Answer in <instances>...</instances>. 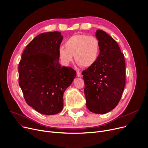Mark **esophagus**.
I'll list each match as a JSON object with an SVG mask.
<instances>
[{
	"label": "esophagus",
	"instance_id": "34e87169",
	"mask_svg": "<svg viewBox=\"0 0 148 148\" xmlns=\"http://www.w3.org/2000/svg\"><path fill=\"white\" fill-rule=\"evenodd\" d=\"M77 75L78 77H82V74H81V73L79 72V71H77Z\"/></svg>",
	"mask_w": 148,
	"mask_h": 148
}]
</instances>
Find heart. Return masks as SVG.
Wrapping results in <instances>:
<instances>
[{
  "mask_svg": "<svg viewBox=\"0 0 148 148\" xmlns=\"http://www.w3.org/2000/svg\"><path fill=\"white\" fill-rule=\"evenodd\" d=\"M64 45L58 49L59 58L64 66L73 61V56L77 64L86 68L93 66L98 60L100 45L95 36L75 34L66 40Z\"/></svg>",
  "mask_w": 148,
  "mask_h": 148,
  "instance_id": "1",
  "label": "heart"
}]
</instances>
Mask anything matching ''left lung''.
Masks as SVG:
<instances>
[{"instance_id": "obj_1", "label": "left lung", "mask_w": 148, "mask_h": 148, "mask_svg": "<svg viewBox=\"0 0 148 148\" xmlns=\"http://www.w3.org/2000/svg\"><path fill=\"white\" fill-rule=\"evenodd\" d=\"M100 45L98 60L82 73L87 108L103 114L119 103L125 86V62L116 41L107 33L97 30Z\"/></svg>"}]
</instances>
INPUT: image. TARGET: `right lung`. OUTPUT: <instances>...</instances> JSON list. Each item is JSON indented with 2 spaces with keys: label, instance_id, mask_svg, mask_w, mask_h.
<instances>
[{
  "label": "right lung",
  "instance_id": "right-lung-1",
  "mask_svg": "<svg viewBox=\"0 0 148 148\" xmlns=\"http://www.w3.org/2000/svg\"><path fill=\"white\" fill-rule=\"evenodd\" d=\"M59 32L38 34L27 45L18 64V84L29 106L44 115H55L63 108V94L76 77L70 67H61Z\"/></svg>",
  "mask_w": 148,
  "mask_h": 148
}]
</instances>
